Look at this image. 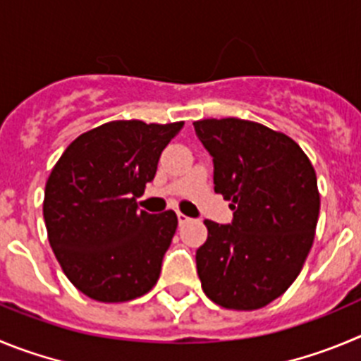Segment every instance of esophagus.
I'll return each mask as SVG.
<instances>
[{
    "mask_svg": "<svg viewBox=\"0 0 361 361\" xmlns=\"http://www.w3.org/2000/svg\"><path fill=\"white\" fill-rule=\"evenodd\" d=\"M188 221H190V217H187L185 214L178 212V223H180V225H185V223H188Z\"/></svg>",
    "mask_w": 361,
    "mask_h": 361,
    "instance_id": "obj_1",
    "label": "esophagus"
}]
</instances>
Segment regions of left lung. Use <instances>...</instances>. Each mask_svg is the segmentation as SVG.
Instances as JSON below:
<instances>
[{
    "mask_svg": "<svg viewBox=\"0 0 361 361\" xmlns=\"http://www.w3.org/2000/svg\"><path fill=\"white\" fill-rule=\"evenodd\" d=\"M214 161V190L232 201L228 225L204 221L196 252L201 288L226 310L252 311L300 274L317 230L320 196L310 158L290 136L241 118L194 122Z\"/></svg>",
    "mask_w": 361,
    "mask_h": 361,
    "instance_id": "1",
    "label": "left lung"
}]
</instances>
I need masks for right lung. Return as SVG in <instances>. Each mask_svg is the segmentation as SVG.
Returning a JSON list of instances; mask_svg holds the SVG:
<instances>
[{"mask_svg": "<svg viewBox=\"0 0 361 361\" xmlns=\"http://www.w3.org/2000/svg\"><path fill=\"white\" fill-rule=\"evenodd\" d=\"M181 128L108 122L75 138L51 169L43 203L48 241L71 284L93 300H133L157 284L178 217L138 210L136 197Z\"/></svg>", "mask_w": 361, "mask_h": 361, "instance_id": "right-lung-1", "label": "right lung"}]
</instances>
